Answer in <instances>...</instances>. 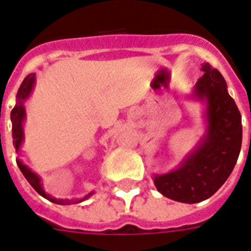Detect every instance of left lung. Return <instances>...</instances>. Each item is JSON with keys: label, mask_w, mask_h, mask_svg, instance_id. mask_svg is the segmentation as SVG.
I'll list each match as a JSON object with an SVG mask.
<instances>
[{"label": "left lung", "mask_w": 251, "mask_h": 251, "mask_svg": "<svg viewBox=\"0 0 251 251\" xmlns=\"http://www.w3.org/2000/svg\"><path fill=\"white\" fill-rule=\"evenodd\" d=\"M195 85V97L207 100L208 132L199 148L177 170L155 176L157 190L172 201L199 203L216 193L236 165L243 140L241 115L227 92L226 80L212 65Z\"/></svg>", "instance_id": "obj_1"}]
</instances>
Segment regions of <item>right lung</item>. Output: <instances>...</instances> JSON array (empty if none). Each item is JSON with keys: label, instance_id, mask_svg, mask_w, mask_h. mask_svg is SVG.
Listing matches in <instances>:
<instances>
[{"label": "right lung", "instance_id": "add662e5", "mask_svg": "<svg viewBox=\"0 0 251 251\" xmlns=\"http://www.w3.org/2000/svg\"><path fill=\"white\" fill-rule=\"evenodd\" d=\"M33 84H34V74H29L28 76L23 80L22 85H20V88H19L18 94H16V98H18V100H16V104H15V107L12 108V111H11L12 143H14V147L16 148V151H19V148H20V144H22V142H23V138H24V135H23L22 122L25 117V111H24V106H23V103H24V100H26L29 94H30L31 88H33ZM16 162H18L19 168H20V171H22L23 175L25 176V178L28 180V182L31 185V186L34 187V190L37 191L39 195H42L43 198H46V199L50 201L52 203H56V204H67L69 203L67 201H62V199H54V198H50V195H47V194L44 193L43 189H42L41 180H39V177H38L37 175H35L34 172H31L30 170L26 167V166L23 165V162H20V161H16ZM90 195H92V193L88 194L85 198L90 197Z\"/></svg>", "mask_w": 251, "mask_h": 251}]
</instances>
